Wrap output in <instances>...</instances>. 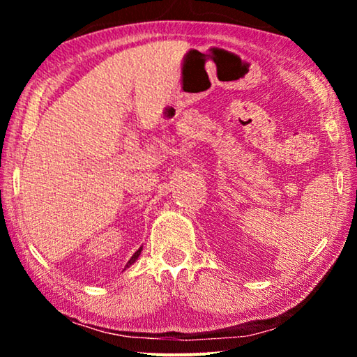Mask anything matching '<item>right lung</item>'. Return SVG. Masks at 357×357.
Here are the masks:
<instances>
[{
  "label": "right lung",
  "instance_id": "right-lung-1",
  "mask_svg": "<svg viewBox=\"0 0 357 357\" xmlns=\"http://www.w3.org/2000/svg\"><path fill=\"white\" fill-rule=\"evenodd\" d=\"M140 253H142V247H140V249H138V250L134 253V255H132V258L129 259L128 264H126V268H129V266L134 264V263L137 261V259H138V257H140ZM126 268H124V269H126Z\"/></svg>",
  "mask_w": 357,
  "mask_h": 357
}]
</instances>
